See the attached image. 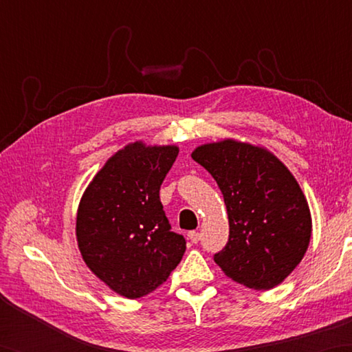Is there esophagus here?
<instances>
[{
  "label": "esophagus",
  "instance_id": "34e87169",
  "mask_svg": "<svg viewBox=\"0 0 352 352\" xmlns=\"http://www.w3.org/2000/svg\"><path fill=\"white\" fill-rule=\"evenodd\" d=\"M188 236H189L192 243H198V242H199V237H201V236H199L198 231H190V233H189Z\"/></svg>",
  "mask_w": 352,
  "mask_h": 352
}]
</instances>
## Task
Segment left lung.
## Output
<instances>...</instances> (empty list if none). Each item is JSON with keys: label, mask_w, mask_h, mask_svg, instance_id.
Segmentation results:
<instances>
[{"label": "left lung", "mask_w": 352, "mask_h": 352, "mask_svg": "<svg viewBox=\"0 0 352 352\" xmlns=\"http://www.w3.org/2000/svg\"><path fill=\"white\" fill-rule=\"evenodd\" d=\"M192 159L210 172L227 207L230 236L216 265L250 289L278 286L301 263L311 236L295 177L269 149L234 139L199 145Z\"/></svg>", "instance_id": "1"}]
</instances>
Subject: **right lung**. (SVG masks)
Instances as JSON below:
<instances>
[{
	"instance_id": "1",
	"label": "right lung",
	"mask_w": 352,
	"mask_h": 352,
	"mask_svg": "<svg viewBox=\"0 0 352 352\" xmlns=\"http://www.w3.org/2000/svg\"><path fill=\"white\" fill-rule=\"evenodd\" d=\"M178 151L177 145L142 140L125 145L96 172L80 199L76 234L81 257L106 286L129 300L166 281L186 251L159 197Z\"/></svg>"
}]
</instances>
